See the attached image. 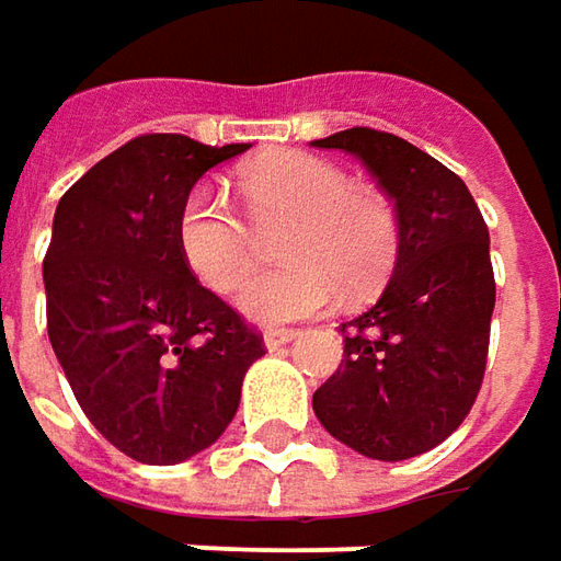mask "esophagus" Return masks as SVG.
Here are the masks:
<instances>
[{
	"instance_id": "34e87169",
	"label": "esophagus",
	"mask_w": 561,
	"mask_h": 561,
	"mask_svg": "<svg viewBox=\"0 0 561 561\" xmlns=\"http://www.w3.org/2000/svg\"><path fill=\"white\" fill-rule=\"evenodd\" d=\"M262 340H265V348H268V352H277V348H284L287 342L296 340V330H265Z\"/></svg>"
}]
</instances>
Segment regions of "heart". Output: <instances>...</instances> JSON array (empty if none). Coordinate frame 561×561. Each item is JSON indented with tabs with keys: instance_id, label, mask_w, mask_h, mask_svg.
Listing matches in <instances>:
<instances>
[{
	"instance_id": "1",
	"label": "heart",
	"mask_w": 561,
	"mask_h": 561,
	"mask_svg": "<svg viewBox=\"0 0 561 561\" xmlns=\"http://www.w3.org/2000/svg\"><path fill=\"white\" fill-rule=\"evenodd\" d=\"M253 221L287 225L277 255L287 268L253 277L237 308L255 324H287L324 311L336 289L364 299L392 268L398 228L389 203L352 187L348 172L311 153H277L240 175ZM175 247L187 272L216 293L237 289L255 265V234L216 187L197 184L179 206Z\"/></svg>"
}]
</instances>
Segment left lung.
<instances>
[{
	"label": "left lung",
	"instance_id": "obj_1",
	"mask_svg": "<svg viewBox=\"0 0 561 561\" xmlns=\"http://www.w3.org/2000/svg\"><path fill=\"white\" fill-rule=\"evenodd\" d=\"M311 145L358 157L398 221L392 277L340 324V370L311 408L364 457L411 460L442 445L482 389L497 293L488 225L463 179L398 135L355 126Z\"/></svg>",
	"mask_w": 561,
	"mask_h": 561
}]
</instances>
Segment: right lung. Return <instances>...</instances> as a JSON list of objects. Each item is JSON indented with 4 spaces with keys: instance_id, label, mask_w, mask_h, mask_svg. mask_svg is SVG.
I'll use <instances>...</instances> for the list:
<instances>
[{
    "instance_id": "1",
    "label": "right lung",
    "mask_w": 561,
    "mask_h": 561,
    "mask_svg": "<svg viewBox=\"0 0 561 561\" xmlns=\"http://www.w3.org/2000/svg\"><path fill=\"white\" fill-rule=\"evenodd\" d=\"M250 145L141 135L58 203L43 262L48 340L79 408L138 463L191 460L234 420L262 336L187 272L179 206Z\"/></svg>"
}]
</instances>
